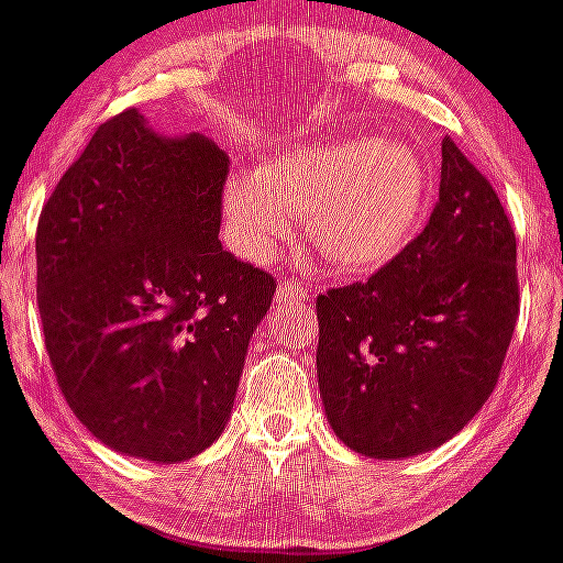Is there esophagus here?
I'll return each instance as SVG.
<instances>
[{
  "mask_svg": "<svg viewBox=\"0 0 563 563\" xmlns=\"http://www.w3.org/2000/svg\"><path fill=\"white\" fill-rule=\"evenodd\" d=\"M309 294H312V290L309 288H303L301 283H280V288H277V301H286V303H290V301H301V299H309Z\"/></svg>",
  "mask_w": 563,
  "mask_h": 563,
  "instance_id": "obj_1",
  "label": "esophagus"
}]
</instances>
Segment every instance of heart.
<instances>
[{
	"label": "heart",
	"mask_w": 563,
	"mask_h": 563,
	"mask_svg": "<svg viewBox=\"0 0 563 563\" xmlns=\"http://www.w3.org/2000/svg\"><path fill=\"white\" fill-rule=\"evenodd\" d=\"M429 203V172L407 142L349 137L307 145L232 174L222 190L232 245L267 262L290 228L288 211H303L309 243L333 267L376 273L402 254Z\"/></svg>",
	"instance_id": "obj_1"
}]
</instances>
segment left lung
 Segmentation results:
<instances>
[{
	"mask_svg": "<svg viewBox=\"0 0 563 563\" xmlns=\"http://www.w3.org/2000/svg\"><path fill=\"white\" fill-rule=\"evenodd\" d=\"M516 318L514 228L444 137L426 230L367 283L318 296V384L335 437L378 461L444 444L493 394Z\"/></svg>",
	"mask_w": 563,
	"mask_h": 563,
	"instance_id": "1",
	"label": "left lung"
}]
</instances>
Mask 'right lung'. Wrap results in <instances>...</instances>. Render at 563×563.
<instances>
[{
    "mask_svg": "<svg viewBox=\"0 0 563 563\" xmlns=\"http://www.w3.org/2000/svg\"><path fill=\"white\" fill-rule=\"evenodd\" d=\"M228 156L161 134L137 108L106 121L36 230V299L74 416L129 457L183 463L222 437L273 275L222 249Z\"/></svg>",
    "mask_w": 563,
    "mask_h": 563,
    "instance_id": "obj_1",
    "label": "right lung"
}]
</instances>
